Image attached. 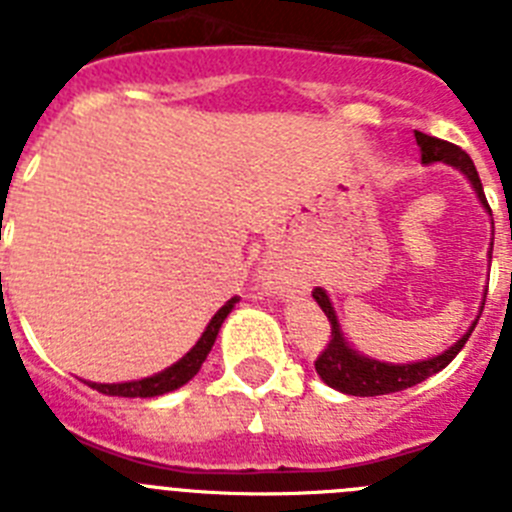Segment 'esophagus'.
I'll list each match as a JSON object with an SVG mask.
<instances>
[{
    "label": "esophagus",
    "mask_w": 512,
    "mask_h": 512,
    "mask_svg": "<svg viewBox=\"0 0 512 512\" xmlns=\"http://www.w3.org/2000/svg\"><path fill=\"white\" fill-rule=\"evenodd\" d=\"M266 282L274 284V287H282L284 284V274L279 266H269V271H266Z\"/></svg>",
    "instance_id": "esophagus-1"
}]
</instances>
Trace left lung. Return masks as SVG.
Returning a JSON list of instances; mask_svg holds the SVG:
<instances>
[{"mask_svg": "<svg viewBox=\"0 0 512 512\" xmlns=\"http://www.w3.org/2000/svg\"><path fill=\"white\" fill-rule=\"evenodd\" d=\"M415 140H418L420 151H423V164L446 161V164L464 171L469 182H472L474 192H477L479 202L490 210L485 189H482L479 174L477 169H474L472 158H469L467 151H461L459 146H454V143H449V140H441V138H433V135L420 133V130H415ZM312 297H315V302H318L320 310L325 312V318H328L330 323V341L325 343V348L320 351L318 359H315V372L320 374V379H323L328 387L354 397L390 395V392L408 390V387H413V384H420L423 379L433 377V374H438L441 369H446V366L454 361V356L464 348V343H467L469 336H472L474 325H477L474 323L472 328H469L467 336L459 338V341H456L449 351H443L441 356H433V359L428 361H415V364H405V366L382 364V361L366 359V356L356 354L354 348L343 341L341 330H338V323H336V312H333V307H330V300L323 289L320 287L312 289Z\"/></svg>", "mask_w": 512, "mask_h": 512, "instance_id": "obj_1", "label": "left lung"}]
</instances>
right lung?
Here are the masks:
<instances>
[{
  "label": "right lung",
  "instance_id": "right-lung-1",
  "mask_svg": "<svg viewBox=\"0 0 512 512\" xmlns=\"http://www.w3.org/2000/svg\"><path fill=\"white\" fill-rule=\"evenodd\" d=\"M235 302L238 300L233 297V300H228V305H223L220 310H217V315L210 320V325H207V330L202 333L200 341H197V346H194L182 361H176L174 366H169L166 372L156 374V377L138 379V382H122V384L89 382V387H94V390L102 392V395H115V397H158V395H166V392L171 390H179L182 384H187L194 374L200 372L202 361L207 359L212 343H215L217 330H220L223 320L228 318V312L233 310Z\"/></svg>",
  "mask_w": 512,
  "mask_h": 512
}]
</instances>
